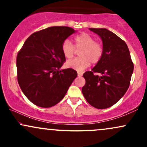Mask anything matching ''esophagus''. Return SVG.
I'll use <instances>...</instances> for the list:
<instances>
[{
    "mask_svg": "<svg viewBox=\"0 0 147 147\" xmlns=\"http://www.w3.org/2000/svg\"><path fill=\"white\" fill-rule=\"evenodd\" d=\"M77 75H78V77H82V72H77Z\"/></svg>",
    "mask_w": 147,
    "mask_h": 147,
    "instance_id": "obj_1",
    "label": "esophagus"
}]
</instances>
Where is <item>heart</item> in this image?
Here are the masks:
<instances>
[{
  "instance_id": "obj_1",
  "label": "heart",
  "mask_w": 147,
  "mask_h": 147,
  "mask_svg": "<svg viewBox=\"0 0 147 147\" xmlns=\"http://www.w3.org/2000/svg\"><path fill=\"white\" fill-rule=\"evenodd\" d=\"M75 45L69 40H65L61 45L63 55L66 59H71L75 53V49L80 50L79 57L73 59L66 63V65L77 71H83L90 63L96 64L103 55V47L95 42V38L87 33H82L74 37Z\"/></svg>"
}]
</instances>
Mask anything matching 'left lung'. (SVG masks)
Wrapping results in <instances>:
<instances>
[{
  "instance_id": "obj_1",
  "label": "left lung",
  "mask_w": 147,
  "mask_h": 147,
  "mask_svg": "<svg viewBox=\"0 0 147 147\" xmlns=\"http://www.w3.org/2000/svg\"><path fill=\"white\" fill-rule=\"evenodd\" d=\"M89 30L102 38L103 55L91 71L83 75L86 84L82 88V93L92 106L107 109L126 93L134 66L127 45L115 34L106 28ZM96 72L101 75L95 76Z\"/></svg>"
}]
</instances>
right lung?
Here are the masks:
<instances>
[{
    "label": "right lung",
    "instance_id": "1",
    "mask_svg": "<svg viewBox=\"0 0 147 147\" xmlns=\"http://www.w3.org/2000/svg\"><path fill=\"white\" fill-rule=\"evenodd\" d=\"M75 32L65 26L50 27L27 38L16 57L19 86L31 102L42 108L56 105L77 76L72 68L60 70L65 61L63 42Z\"/></svg>",
    "mask_w": 147,
    "mask_h": 147
}]
</instances>
